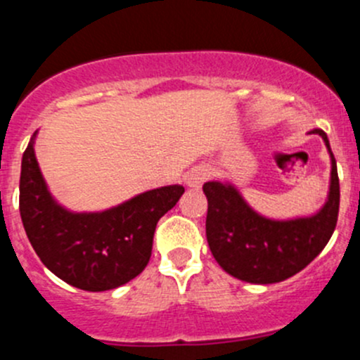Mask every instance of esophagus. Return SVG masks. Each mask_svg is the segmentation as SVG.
<instances>
[{
  "instance_id": "34e87169",
  "label": "esophagus",
  "mask_w": 360,
  "mask_h": 360,
  "mask_svg": "<svg viewBox=\"0 0 360 360\" xmlns=\"http://www.w3.org/2000/svg\"><path fill=\"white\" fill-rule=\"evenodd\" d=\"M210 176H212V168L206 165H199L187 173V176H185V184L192 188H199L206 180L210 179Z\"/></svg>"
}]
</instances>
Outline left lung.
Masks as SVG:
<instances>
[{"label":"left lung","mask_w":360,"mask_h":360,"mask_svg":"<svg viewBox=\"0 0 360 360\" xmlns=\"http://www.w3.org/2000/svg\"><path fill=\"white\" fill-rule=\"evenodd\" d=\"M330 154L329 198L304 219L269 220L255 213L229 184L206 181V240L220 268L248 283L283 282L304 269L333 236L340 212V179L327 134L313 129Z\"/></svg>","instance_id":"8db88e82"}]
</instances>
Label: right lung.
<instances>
[{
  "label": "right lung",
  "mask_w": 360,
  "mask_h": 360,
  "mask_svg": "<svg viewBox=\"0 0 360 360\" xmlns=\"http://www.w3.org/2000/svg\"><path fill=\"white\" fill-rule=\"evenodd\" d=\"M33 140L22 155L19 210L40 261L60 280L89 292L117 289L140 275L150 261L159 219L185 188L168 185L106 212L71 213L49 192Z\"/></svg>",
  "instance_id": "1"
}]
</instances>
